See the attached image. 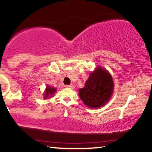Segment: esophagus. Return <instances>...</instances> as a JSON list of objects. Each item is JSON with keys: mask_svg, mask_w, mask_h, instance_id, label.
<instances>
[{"mask_svg": "<svg viewBox=\"0 0 152 152\" xmlns=\"http://www.w3.org/2000/svg\"><path fill=\"white\" fill-rule=\"evenodd\" d=\"M65 87H66V88H74V86H73L72 84H70V85H65Z\"/></svg>", "mask_w": 152, "mask_h": 152, "instance_id": "1", "label": "esophagus"}]
</instances>
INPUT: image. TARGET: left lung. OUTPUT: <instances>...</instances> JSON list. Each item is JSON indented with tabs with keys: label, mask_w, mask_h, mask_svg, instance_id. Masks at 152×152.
<instances>
[{
	"label": "left lung",
	"mask_w": 152,
	"mask_h": 152,
	"mask_svg": "<svg viewBox=\"0 0 152 152\" xmlns=\"http://www.w3.org/2000/svg\"><path fill=\"white\" fill-rule=\"evenodd\" d=\"M114 89L112 77L106 70L97 68L91 73L84 88L79 89V96L91 108L103 106L109 101Z\"/></svg>",
	"instance_id": "1"
}]
</instances>
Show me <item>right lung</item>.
Segmentation results:
<instances>
[{
	"label": "right lung",
	"instance_id": "right-lung-1",
	"mask_svg": "<svg viewBox=\"0 0 152 152\" xmlns=\"http://www.w3.org/2000/svg\"><path fill=\"white\" fill-rule=\"evenodd\" d=\"M54 92H56V88H50V86H47L46 93H45V98L46 99L47 97L50 98V97L53 95Z\"/></svg>",
	"mask_w": 152,
	"mask_h": 152
}]
</instances>
